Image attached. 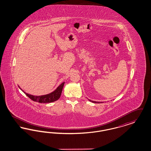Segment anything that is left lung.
Here are the masks:
<instances>
[{"label": "left lung", "instance_id": "1", "mask_svg": "<svg viewBox=\"0 0 151 151\" xmlns=\"http://www.w3.org/2000/svg\"><path fill=\"white\" fill-rule=\"evenodd\" d=\"M89 100L91 102H93V103H100V102H96V101H93L91 100ZM102 103V102H101Z\"/></svg>", "mask_w": 151, "mask_h": 151}]
</instances>
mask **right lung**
<instances>
[{
	"label": "right lung",
	"instance_id": "right-lung-1",
	"mask_svg": "<svg viewBox=\"0 0 151 151\" xmlns=\"http://www.w3.org/2000/svg\"><path fill=\"white\" fill-rule=\"evenodd\" d=\"M64 84H65V82L62 83L52 93L46 94V95H43V96H33V95L27 93L24 91L23 92L24 93L26 94V95L32 100L38 102L40 103H49V102H52L58 100L60 98Z\"/></svg>",
	"mask_w": 151,
	"mask_h": 151
}]
</instances>
